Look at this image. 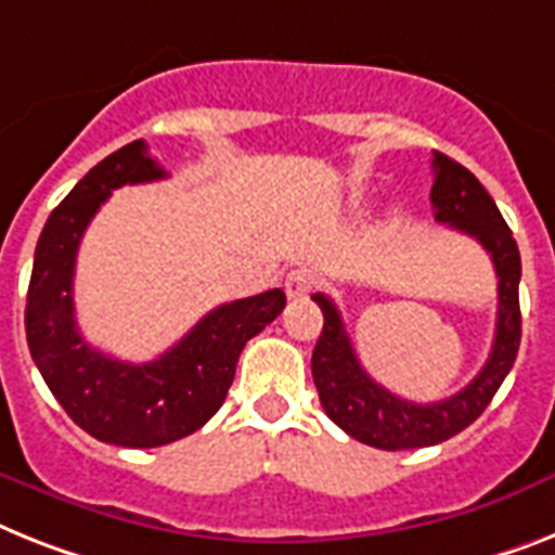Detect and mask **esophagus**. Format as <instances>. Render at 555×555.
<instances>
[{"mask_svg":"<svg viewBox=\"0 0 555 555\" xmlns=\"http://www.w3.org/2000/svg\"><path fill=\"white\" fill-rule=\"evenodd\" d=\"M283 288H286V295L292 297V300L306 297L311 288H314V274H311L309 269H292V272L286 274V281H283Z\"/></svg>","mask_w":555,"mask_h":555,"instance_id":"34e87169","label":"esophagus"}]
</instances>
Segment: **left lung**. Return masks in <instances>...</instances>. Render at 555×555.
<instances>
[{"mask_svg": "<svg viewBox=\"0 0 555 555\" xmlns=\"http://www.w3.org/2000/svg\"><path fill=\"white\" fill-rule=\"evenodd\" d=\"M431 167L434 218L456 232L470 235L476 244H482V249L491 255L499 278L493 349L488 363L468 386L453 397L428 402V405L402 400L365 374L332 297L320 295V292L311 295V300L323 311V332L311 351V377L318 386L320 405L328 420L340 425L349 437L360 439L371 448H383V451L437 446V442H446L465 431L476 416L488 409V402L499 391L507 371L514 369L521 340V258L514 232L470 169L442 153H434Z\"/></svg>", "mask_w": 555, "mask_h": 555, "instance_id": "8db88e82", "label": "left lung"}]
</instances>
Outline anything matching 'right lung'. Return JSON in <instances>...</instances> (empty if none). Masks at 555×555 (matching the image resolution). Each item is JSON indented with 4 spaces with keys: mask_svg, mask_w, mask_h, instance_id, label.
<instances>
[{
    "mask_svg": "<svg viewBox=\"0 0 555 555\" xmlns=\"http://www.w3.org/2000/svg\"><path fill=\"white\" fill-rule=\"evenodd\" d=\"M167 178L144 141L95 164L50 212L34 255L25 332L36 369L73 423L99 442L158 448L190 437L221 409L246 343L286 306L281 288L232 300L201 318L190 334L153 363H124L79 334L73 272L81 235L109 192Z\"/></svg>",
    "mask_w": 555,
    "mask_h": 555,
    "instance_id": "right-lung-1",
    "label": "right lung"
}]
</instances>
